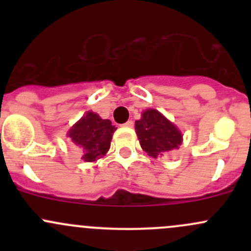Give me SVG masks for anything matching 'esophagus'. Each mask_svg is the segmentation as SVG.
<instances>
[{"mask_svg":"<svg viewBox=\"0 0 251 251\" xmlns=\"http://www.w3.org/2000/svg\"><path fill=\"white\" fill-rule=\"evenodd\" d=\"M124 126H125V127H132V126H133V121L132 120L126 121V123L124 124Z\"/></svg>","mask_w":251,"mask_h":251,"instance_id":"esophagus-1","label":"esophagus"}]
</instances>
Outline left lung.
<instances>
[{
    "mask_svg": "<svg viewBox=\"0 0 251 251\" xmlns=\"http://www.w3.org/2000/svg\"><path fill=\"white\" fill-rule=\"evenodd\" d=\"M135 130L142 149L151 158H158L177 149L182 143L178 128L155 109H147L136 121Z\"/></svg>",
    "mask_w": 251,
    "mask_h": 251,
    "instance_id": "1",
    "label": "left lung"
}]
</instances>
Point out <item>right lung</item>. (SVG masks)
Here are the masks:
<instances>
[{
	"mask_svg": "<svg viewBox=\"0 0 251 251\" xmlns=\"http://www.w3.org/2000/svg\"><path fill=\"white\" fill-rule=\"evenodd\" d=\"M115 130L116 127L111 125L110 120H103L98 114L87 111L68 131V137L75 146L82 149L83 160L92 163L104 156L109 151Z\"/></svg>",
	"mask_w": 251,
	"mask_h": 251,
	"instance_id": "add662e5",
	"label": "right lung"
}]
</instances>
